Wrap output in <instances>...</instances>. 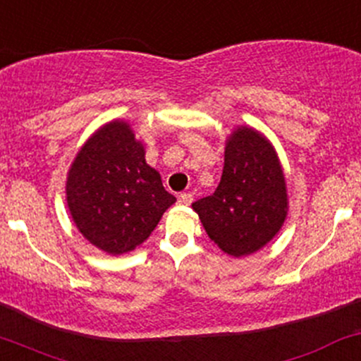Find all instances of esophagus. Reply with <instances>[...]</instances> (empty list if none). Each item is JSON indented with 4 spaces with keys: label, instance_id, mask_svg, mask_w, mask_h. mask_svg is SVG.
<instances>
[{
    "label": "esophagus",
    "instance_id": "34e87169",
    "mask_svg": "<svg viewBox=\"0 0 361 361\" xmlns=\"http://www.w3.org/2000/svg\"><path fill=\"white\" fill-rule=\"evenodd\" d=\"M178 202H180V204H183V205H190L193 202V195L190 192L180 193V197H178Z\"/></svg>",
    "mask_w": 361,
    "mask_h": 361
}]
</instances>
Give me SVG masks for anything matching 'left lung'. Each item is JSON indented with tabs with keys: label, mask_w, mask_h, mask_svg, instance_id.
I'll list each match as a JSON object with an SVG mask.
<instances>
[{
	"label": "left lung",
	"mask_w": 361,
	"mask_h": 361,
	"mask_svg": "<svg viewBox=\"0 0 361 361\" xmlns=\"http://www.w3.org/2000/svg\"><path fill=\"white\" fill-rule=\"evenodd\" d=\"M192 207L209 238L228 255L243 257L262 248L279 231L288 211L284 174L272 145L253 128L236 130L226 144L216 192Z\"/></svg>",
	"instance_id": "left-lung-1"
}]
</instances>
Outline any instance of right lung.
<instances>
[{
	"instance_id": "1",
	"label": "right lung",
	"mask_w": 361,
	"mask_h": 361,
	"mask_svg": "<svg viewBox=\"0 0 361 361\" xmlns=\"http://www.w3.org/2000/svg\"><path fill=\"white\" fill-rule=\"evenodd\" d=\"M66 200L78 231L113 255L144 243L176 202L125 121H111L87 140L70 168Z\"/></svg>"
}]
</instances>
